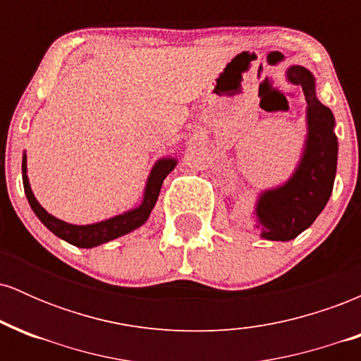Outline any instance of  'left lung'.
Instances as JSON below:
<instances>
[{
    "mask_svg": "<svg viewBox=\"0 0 361 361\" xmlns=\"http://www.w3.org/2000/svg\"><path fill=\"white\" fill-rule=\"evenodd\" d=\"M287 80L302 86L305 94L307 139L292 178L279 188L261 193L256 204V227H261V238L270 241H290L312 226L333 192L338 164L333 111L317 100L312 73L292 66Z\"/></svg>",
    "mask_w": 361,
    "mask_h": 361,
    "instance_id": "8db88e82",
    "label": "left lung"
}]
</instances>
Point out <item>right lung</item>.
I'll list each match as a JSON object with an SVG mask.
<instances>
[{"label":"right lung","mask_w":361,"mask_h":361,"mask_svg":"<svg viewBox=\"0 0 361 361\" xmlns=\"http://www.w3.org/2000/svg\"><path fill=\"white\" fill-rule=\"evenodd\" d=\"M175 166H176V159H171V157H164V159L157 161L154 168H152L151 175L147 178L142 204H140L137 209L128 210L126 214L115 215V217L106 219V221L103 222L90 224V226H74V224L59 221V219H56L54 215L49 214L44 207H40L39 202H37V198L34 197V193H32L30 183H28L27 156H23V161H22L23 188L32 210H34L37 217L40 219V222H42L51 233L56 234L57 238L64 239L66 243L73 244V246L94 247L98 246V244L109 243L111 239H117L120 235L128 234L130 231L137 229V227H140L147 221L149 215H151L152 207L156 205L157 197H159L164 178L175 169Z\"/></svg>","instance_id":"1"}]
</instances>
